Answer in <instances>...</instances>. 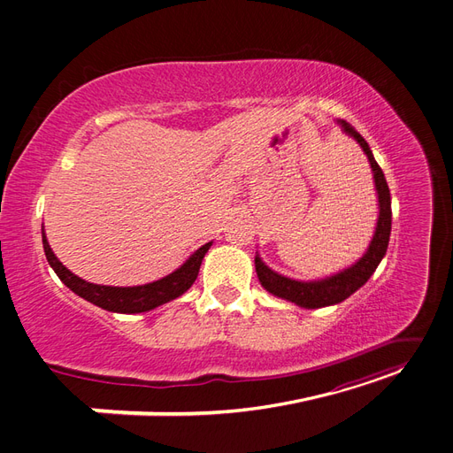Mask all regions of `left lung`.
<instances>
[{
    "mask_svg": "<svg viewBox=\"0 0 453 453\" xmlns=\"http://www.w3.org/2000/svg\"><path fill=\"white\" fill-rule=\"evenodd\" d=\"M336 122L340 125V128L344 130V134H348L349 138H353L361 145L370 162V168H372L374 188L378 196V221H376L372 240H370L366 251L363 253V257L357 260V263H353L351 266L333 273V276H326L321 280H310V281H300V280L281 276V273H278L276 270L266 266V263L260 258L258 253L255 255V270H257V278L260 285H263L265 289L273 296L289 300V303H295L296 306L306 308V310L340 304L342 300H346L355 291L361 289V287L370 280V276L376 272L381 258L386 257L389 236H391V195H389L386 175H383L381 168L378 166L372 150H370L363 135L355 130L349 122L340 120V119Z\"/></svg>",
    "mask_w": 453,
    "mask_h": 453,
    "instance_id": "8db88e82",
    "label": "left lung"
}]
</instances>
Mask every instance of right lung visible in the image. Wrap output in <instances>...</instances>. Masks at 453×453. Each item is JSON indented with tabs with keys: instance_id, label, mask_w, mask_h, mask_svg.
Masks as SVG:
<instances>
[{
	"instance_id": "obj_1",
	"label": "right lung",
	"mask_w": 453,
	"mask_h": 453,
	"mask_svg": "<svg viewBox=\"0 0 453 453\" xmlns=\"http://www.w3.org/2000/svg\"><path fill=\"white\" fill-rule=\"evenodd\" d=\"M41 234H43V250H45L49 265L54 272H57V276L67 289H72L77 296L88 300V303H92L94 306H100L102 310L115 311V313L149 311L187 293L190 289V285L196 281L203 255L208 253V250L213 243V242H208L205 245H202V248L190 255L180 268L157 281H150L145 285H134V287H111V285L90 283L75 276L73 272H70L60 263L58 257L50 250L43 226H41Z\"/></svg>"
}]
</instances>
